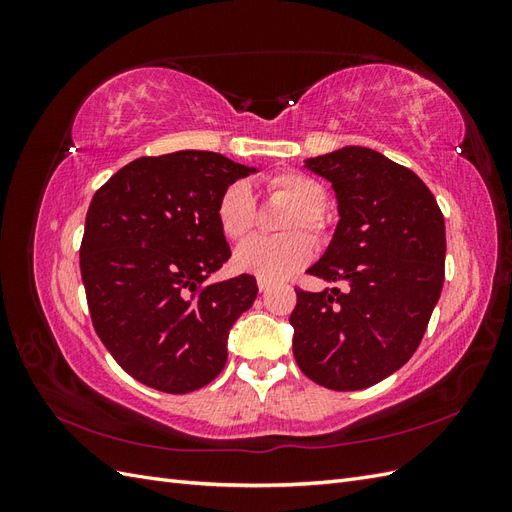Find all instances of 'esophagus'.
Segmentation results:
<instances>
[{
  "mask_svg": "<svg viewBox=\"0 0 512 512\" xmlns=\"http://www.w3.org/2000/svg\"><path fill=\"white\" fill-rule=\"evenodd\" d=\"M256 284H258V290H260V292H265V290L271 288V280H265V277H258Z\"/></svg>",
  "mask_w": 512,
  "mask_h": 512,
  "instance_id": "obj_1",
  "label": "esophagus"
}]
</instances>
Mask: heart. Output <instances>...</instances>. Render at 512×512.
Returning a JSON list of instances; mask_svg holds the SVG:
<instances>
[{"label": "heart", "instance_id": "b5f03b06", "mask_svg": "<svg viewBox=\"0 0 512 512\" xmlns=\"http://www.w3.org/2000/svg\"><path fill=\"white\" fill-rule=\"evenodd\" d=\"M267 190L292 207L282 222L286 235L247 239L232 254V262L243 273L265 277V280H280V277L301 269L314 256L312 239L297 232V228L320 235V213L327 203V194L316 179L297 173V170L271 177ZM215 218H218L224 237L243 239L254 226V198L250 185L245 181L230 183L218 200Z\"/></svg>", "mask_w": 512, "mask_h": 512}]
</instances>
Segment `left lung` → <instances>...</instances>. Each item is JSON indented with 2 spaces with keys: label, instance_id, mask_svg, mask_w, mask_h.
Masks as SVG:
<instances>
[{
  "label": "left lung",
  "instance_id": "obj_1",
  "mask_svg": "<svg viewBox=\"0 0 512 512\" xmlns=\"http://www.w3.org/2000/svg\"><path fill=\"white\" fill-rule=\"evenodd\" d=\"M331 183L339 222L309 275L335 284L297 290L292 352L303 374L359 391L406 365L444 284V215L410 168L367 147L307 158Z\"/></svg>",
  "mask_w": 512,
  "mask_h": 512
}]
</instances>
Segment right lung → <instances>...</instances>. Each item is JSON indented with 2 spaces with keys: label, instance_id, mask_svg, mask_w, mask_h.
I'll return each instance as SVG.
<instances>
[{
  "label": "right lung",
  "instance_id": "right-lung-1",
  "mask_svg": "<svg viewBox=\"0 0 512 512\" xmlns=\"http://www.w3.org/2000/svg\"><path fill=\"white\" fill-rule=\"evenodd\" d=\"M256 173L213 151H175L123 166L91 198L81 275L91 322L132 378L183 395L228 359V333L250 309L252 275L207 284L230 258L215 209Z\"/></svg>",
  "mask_w": 512,
  "mask_h": 512
}]
</instances>
